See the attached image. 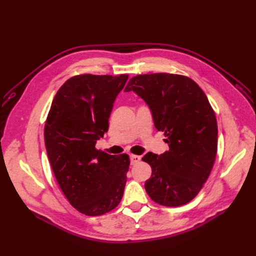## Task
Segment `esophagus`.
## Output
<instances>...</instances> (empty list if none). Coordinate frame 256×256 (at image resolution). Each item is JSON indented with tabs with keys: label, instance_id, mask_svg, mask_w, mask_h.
Here are the masks:
<instances>
[{
	"label": "esophagus",
	"instance_id": "34e87169",
	"mask_svg": "<svg viewBox=\"0 0 256 256\" xmlns=\"http://www.w3.org/2000/svg\"><path fill=\"white\" fill-rule=\"evenodd\" d=\"M140 160H141V157L136 156V154H131V156H130V164L132 166L136 164Z\"/></svg>",
	"mask_w": 256,
	"mask_h": 256
}]
</instances>
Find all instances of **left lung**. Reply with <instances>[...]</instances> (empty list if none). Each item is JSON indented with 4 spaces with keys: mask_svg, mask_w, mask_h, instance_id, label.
<instances>
[{
    "mask_svg": "<svg viewBox=\"0 0 256 256\" xmlns=\"http://www.w3.org/2000/svg\"><path fill=\"white\" fill-rule=\"evenodd\" d=\"M125 92L144 100L168 144L164 154L142 158L152 166L147 194L164 206L187 204L207 180L218 147L216 115L205 92L188 76L171 74L134 76Z\"/></svg>",
    "mask_w": 256,
    "mask_h": 256,
    "instance_id": "8db88e82",
    "label": "left lung"
}]
</instances>
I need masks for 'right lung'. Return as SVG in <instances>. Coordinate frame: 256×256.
I'll return each mask as SVG.
<instances>
[{
	"instance_id": "add662e5",
	"label": "right lung",
	"mask_w": 256,
	"mask_h": 256,
	"mask_svg": "<svg viewBox=\"0 0 256 256\" xmlns=\"http://www.w3.org/2000/svg\"><path fill=\"white\" fill-rule=\"evenodd\" d=\"M128 74H81L68 79L54 97L44 125V144L66 198L86 216H102L122 198L128 154L96 150L109 129L113 104Z\"/></svg>"
}]
</instances>
